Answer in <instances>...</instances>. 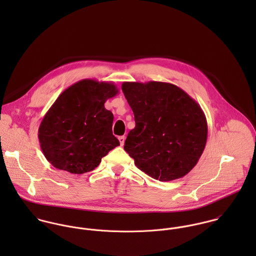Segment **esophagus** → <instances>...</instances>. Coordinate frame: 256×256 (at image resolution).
I'll list each match as a JSON object with an SVG mask.
<instances>
[{"label":"esophagus","instance_id":"34e87169","mask_svg":"<svg viewBox=\"0 0 256 256\" xmlns=\"http://www.w3.org/2000/svg\"><path fill=\"white\" fill-rule=\"evenodd\" d=\"M118 140H119V142H120V145L123 146V145H124V142H125V136H120V137L118 138Z\"/></svg>","mask_w":256,"mask_h":256}]
</instances>
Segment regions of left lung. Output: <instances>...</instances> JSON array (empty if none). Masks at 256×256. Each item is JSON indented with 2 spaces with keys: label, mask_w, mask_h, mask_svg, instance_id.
Returning a JSON list of instances; mask_svg holds the SVG:
<instances>
[{
  "label": "left lung",
  "mask_w": 256,
  "mask_h": 256,
  "mask_svg": "<svg viewBox=\"0 0 256 256\" xmlns=\"http://www.w3.org/2000/svg\"><path fill=\"white\" fill-rule=\"evenodd\" d=\"M121 88L136 123L124 150L136 166L160 182L186 176L207 142L208 125L200 106L170 82H124Z\"/></svg>",
  "instance_id": "left-lung-1"
}]
</instances>
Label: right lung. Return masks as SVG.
I'll return each mask as SVG.
<instances>
[{
    "mask_svg": "<svg viewBox=\"0 0 256 256\" xmlns=\"http://www.w3.org/2000/svg\"><path fill=\"white\" fill-rule=\"evenodd\" d=\"M118 94L110 82L84 78L66 88L44 115L38 139L56 168L80 174L94 170L115 146L113 114L106 102Z\"/></svg>",
    "mask_w": 256,
    "mask_h": 256,
    "instance_id": "obj_1",
    "label": "right lung"
}]
</instances>
